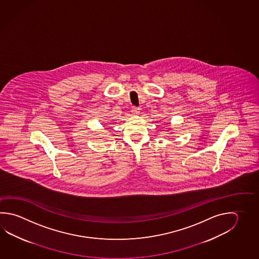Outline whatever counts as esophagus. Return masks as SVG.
<instances>
[{
  "mask_svg": "<svg viewBox=\"0 0 259 259\" xmlns=\"http://www.w3.org/2000/svg\"><path fill=\"white\" fill-rule=\"evenodd\" d=\"M132 112L133 113V114H135V115L139 114V113H140V108H138V107H132Z\"/></svg>",
  "mask_w": 259,
  "mask_h": 259,
  "instance_id": "34e87169",
  "label": "esophagus"
}]
</instances>
